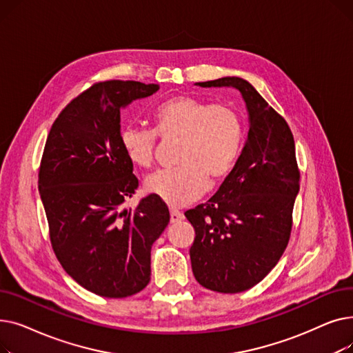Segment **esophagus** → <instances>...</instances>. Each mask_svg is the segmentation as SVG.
<instances>
[{"label":"esophagus","mask_w":353,"mask_h":353,"mask_svg":"<svg viewBox=\"0 0 353 353\" xmlns=\"http://www.w3.org/2000/svg\"><path fill=\"white\" fill-rule=\"evenodd\" d=\"M184 219L183 213L176 210V209H172L170 210V223H179V221H181Z\"/></svg>","instance_id":"obj_1"}]
</instances>
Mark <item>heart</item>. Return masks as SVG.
Masks as SVG:
<instances>
[{"label": "heart", "mask_w": 353, "mask_h": 353, "mask_svg": "<svg viewBox=\"0 0 353 353\" xmlns=\"http://www.w3.org/2000/svg\"><path fill=\"white\" fill-rule=\"evenodd\" d=\"M154 121L160 137L181 139L180 165L148 176L144 181L148 193L179 208L199 199L210 180L219 181L230 173L243 143V121L233 107L180 96L160 104ZM156 132L133 124L121 128L120 141L132 163L144 169L153 164Z\"/></svg>", "instance_id": "heart-1"}]
</instances>
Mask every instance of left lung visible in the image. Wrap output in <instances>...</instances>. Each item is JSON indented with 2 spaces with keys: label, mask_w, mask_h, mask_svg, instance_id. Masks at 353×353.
I'll return each instance as SVG.
<instances>
[{
  "label": "left lung",
  "mask_w": 353,
  "mask_h": 353,
  "mask_svg": "<svg viewBox=\"0 0 353 353\" xmlns=\"http://www.w3.org/2000/svg\"><path fill=\"white\" fill-rule=\"evenodd\" d=\"M196 85L234 88L248 110V137L232 172L209 201L184 213L196 232L190 248L196 281L239 293L261 282L288 246L301 177L294 140L285 119L249 81L223 77Z\"/></svg>",
  "instance_id": "obj_1"
}]
</instances>
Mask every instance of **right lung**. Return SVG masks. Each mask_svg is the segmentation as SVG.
<instances>
[{"mask_svg":"<svg viewBox=\"0 0 353 353\" xmlns=\"http://www.w3.org/2000/svg\"><path fill=\"white\" fill-rule=\"evenodd\" d=\"M159 84L111 80L90 87L54 121L39 173V192L55 256L84 289L127 298L150 282V252L170 221L148 194L123 208L139 180L120 141L121 110L153 96Z\"/></svg>","mask_w":353,"mask_h":353,"instance_id":"add662e5","label":"right lung"}]
</instances>
